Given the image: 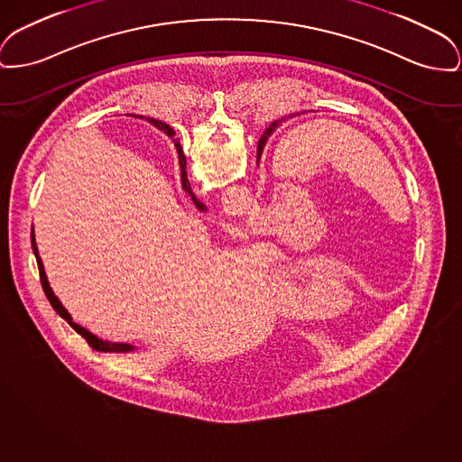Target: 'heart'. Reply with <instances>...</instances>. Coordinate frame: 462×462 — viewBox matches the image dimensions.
Here are the masks:
<instances>
[{
	"instance_id": "1",
	"label": "heart",
	"mask_w": 462,
	"mask_h": 462,
	"mask_svg": "<svg viewBox=\"0 0 462 462\" xmlns=\"http://www.w3.org/2000/svg\"><path fill=\"white\" fill-rule=\"evenodd\" d=\"M333 286H335V279L325 273H314L312 277H309L307 281H303L297 290V301L300 307H310L316 303H321L325 300L333 297ZM275 291L279 295L281 301L291 309L293 307V293H295V275L293 272H284L282 275L277 277L275 282Z\"/></svg>"
}]
</instances>
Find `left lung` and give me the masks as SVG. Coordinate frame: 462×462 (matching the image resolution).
I'll use <instances>...</instances> for the list:
<instances>
[{"mask_svg": "<svg viewBox=\"0 0 462 462\" xmlns=\"http://www.w3.org/2000/svg\"><path fill=\"white\" fill-rule=\"evenodd\" d=\"M281 122H284V118H281V120H275V122H272L271 125H269V129L263 133V136L260 137V143H258V153H256V162L260 161V157H262V152H263V146H265V143H267V139L271 136L272 133L279 127V124Z\"/></svg>", "mask_w": 462, "mask_h": 462, "instance_id": "left-lung-1", "label": "left lung"}]
</instances>
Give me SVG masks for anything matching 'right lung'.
I'll return each mask as SVG.
<instances>
[{"label": "right lung", "mask_w": 462, "mask_h": 462, "mask_svg": "<svg viewBox=\"0 0 462 462\" xmlns=\"http://www.w3.org/2000/svg\"><path fill=\"white\" fill-rule=\"evenodd\" d=\"M155 127H159L161 131H163L167 136H172L174 133H172V129L167 125V124H163V122H159V120H150ZM174 146H176V150H178V157H180V167H181V185H183V189L187 193H190L191 200H193V204L197 206V209H200V211H206V206L193 195V191H191L190 181H189V176H187V159H185V153H183V148H181V144L178 143V139H174ZM31 245H32V251H34V256H36V262H38V271H40V281H42V286H43V291H45V295H47V299L51 301V305L54 307L55 312L60 316V318H64L71 328L77 331V333H80L83 338L87 340V344L92 347V349H96V351H99V353H133V351H136V347H133L131 344H122V342H108V340H103V338H99V337H96L94 333H90L88 329H85L83 326L77 325V323H73V319H71V316L68 314V310L62 307V303L59 301V299L55 297L54 291H52V288H51V284H49V281H47V275H45V269H43V263H42V258H40V254H38V247H36V241H34V232L31 230Z\"/></svg>", "instance_id": "1"}]
</instances>
